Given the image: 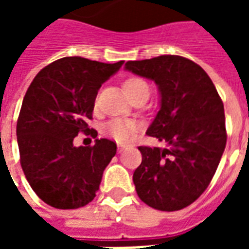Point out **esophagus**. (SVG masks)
<instances>
[{
    "instance_id": "obj_1",
    "label": "esophagus",
    "mask_w": 249,
    "mask_h": 249,
    "mask_svg": "<svg viewBox=\"0 0 249 249\" xmlns=\"http://www.w3.org/2000/svg\"><path fill=\"white\" fill-rule=\"evenodd\" d=\"M117 146H119V152H123L126 148V145H124V144H119Z\"/></svg>"
}]
</instances>
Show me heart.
<instances>
[{"label": "heart", "mask_w": 249, "mask_h": 249, "mask_svg": "<svg viewBox=\"0 0 249 249\" xmlns=\"http://www.w3.org/2000/svg\"><path fill=\"white\" fill-rule=\"evenodd\" d=\"M125 94L130 97L132 94L140 92V90H148V85L144 80L137 78V77H130L128 80H125L123 84ZM139 129V124L133 120L128 119H113L109 123L104 125V135L112 137L116 141L120 142H126L130 141L135 137L136 132Z\"/></svg>", "instance_id": "1"}]
</instances>
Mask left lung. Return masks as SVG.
<instances>
[{
    "label": "left lung",
    "instance_id": "8db88e82",
    "mask_svg": "<svg viewBox=\"0 0 249 249\" xmlns=\"http://www.w3.org/2000/svg\"><path fill=\"white\" fill-rule=\"evenodd\" d=\"M126 71L159 88L160 110L146 135L165 148L139 146L133 173L139 197L159 211H178L207 189L227 142L224 105L203 68L181 56L128 61Z\"/></svg>",
    "mask_w": 249,
    "mask_h": 249
}]
</instances>
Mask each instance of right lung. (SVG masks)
<instances>
[{"instance_id":"add662e5","label":"right lung","mask_w":249,"mask_h":249,"mask_svg":"<svg viewBox=\"0 0 249 249\" xmlns=\"http://www.w3.org/2000/svg\"><path fill=\"white\" fill-rule=\"evenodd\" d=\"M123 64L64 57L38 71L28 88L17 121L19 161L32 189L48 205L76 209L96 197L117 145L96 139L93 146H74L73 140L90 130L87 121L98 89Z\"/></svg>"}]
</instances>
